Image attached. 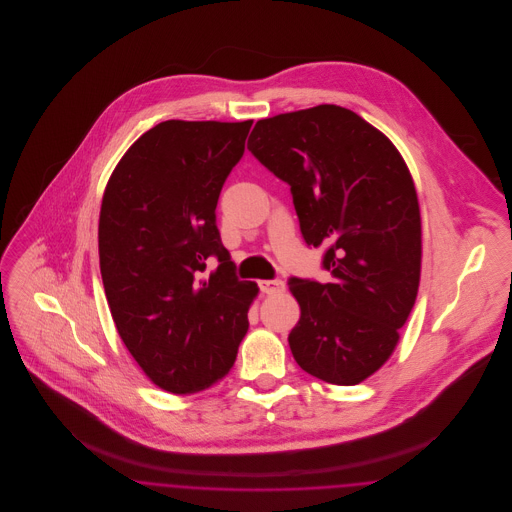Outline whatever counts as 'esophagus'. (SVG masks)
I'll return each instance as SVG.
<instances>
[{
	"label": "esophagus",
	"mask_w": 512,
	"mask_h": 512,
	"mask_svg": "<svg viewBox=\"0 0 512 512\" xmlns=\"http://www.w3.org/2000/svg\"><path fill=\"white\" fill-rule=\"evenodd\" d=\"M259 288H261L263 293H278L284 290V282L278 280V278H274V280H261Z\"/></svg>",
	"instance_id": "obj_1"
}]
</instances>
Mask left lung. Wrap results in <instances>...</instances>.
<instances>
[{"instance_id": "obj_1", "label": "left lung", "mask_w": 512, "mask_h": 512, "mask_svg": "<svg viewBox=\"0 0 512 512\" xmlns=\"http://www.w3.org/2000/svg\"><path fill=\"white\" fill-rule=\"evenodd\" d=\"M247 149L290 186L305 244L324 247L332 282L288 280L301 307L293 359L355 386L390 359L413 311L422 230L411 172L390 140L338 105L257 122Z\"/></svg>"}]
</instances>
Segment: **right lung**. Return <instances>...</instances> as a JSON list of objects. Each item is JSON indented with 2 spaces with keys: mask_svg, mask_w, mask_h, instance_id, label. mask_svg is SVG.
I'll return each instance as SVG.
<instances>
[{
  "mask_svg": "<svg viewBox=\"0 0 512 512\" xmlns=\"http://www.w3.org/2000/svg\"><path fill=\"white\" fill-rule=\"evenodd\" d=\"M253 121H165L111 174L99 213V268L130 355L171 393H195L234 365L259 292L236 276L217 203ZM215 256L220 267L202 272Z\"/></svg>",
  "mask_w": 512,
  "mask_h": 512,
  "instance_id": "1",
  "label": "right lung"
}]
</instances>
